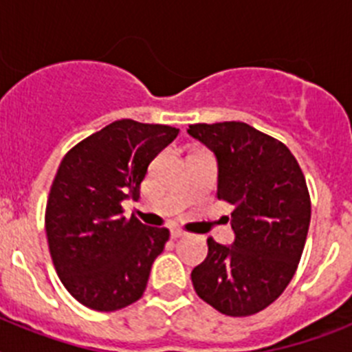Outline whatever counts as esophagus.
I'll return each mask as SVG.
<instances>
[{
    "instance_id": "obj_1",
    "label": "esophagus",
    "mask_w": 352,
    "mask_h": 352,
    "mask_svg": "<svg viewBox=\"0 0 352 352\" xmlns=\"http://www.w3.org/2000/svg\"><path fill=\"white\" fill-rule=\"evenodd\" d=\"M186 232L183 231V229H179V227H174V229H170V236H173L174 239L176 238H182V236H185Z\"/></svg>"
}]
</instances>
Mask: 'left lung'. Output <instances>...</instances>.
<instances>
[{
    "mask_svg": "<svg viewBox=\"0 0 352 352\" xmlns=\"http://www.w3.org/2000/svg\"><path fill=\"white\" fill-rule=\"evenodd\" d=\"M188 133L219 164L217 197L232 204V245L208 238V256L192 270L201 300L245 317L264 310L294 276L310 226V195L284 142L241 121L197 123Z\"/></svg>",
    "mask_w": 352,
    "mask_h": 352,
    "instance_id": "obj_1",
    "label": "left lung"
}]
</instances>
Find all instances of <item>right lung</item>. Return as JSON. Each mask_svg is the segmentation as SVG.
Instances as JSON below:
<instances>
[{
  "instance_id": "add662e5",
  "label": "right lung",
  "mask_w": 352,
  "mask_h": 352,
  "mask_svg": "<svg viewBox=\"0 0 352 352\" xmlns=\"http://www.w3.org/2000/svg\"><path fill=\"white\" fill-rule=\"evenodd\" d=\"M179 130L118 120L61 160L49 192L45 232L61 284L88 309L114 312L138 301L169 231L123 217L139 199L149 162Z\"/></svg>"
}]
</instances>
